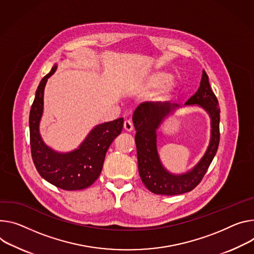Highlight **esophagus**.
Returning a JSON list of instances; mask_svg holds the SVG:
<instances>
[{"mask_svg": "<svg viewBox=\"0 0 254 254\" xmlns=\"http://www.w3.org/2000/svg\"><path fill=\"white\" fill-rule=\"evenodd\" d=\"M124 128L127 130V131H131L132 128H133V126L131 124L130 121H126L124 123Z\"/></svg>", "mask_w": 254, "mask_h": 254, "instance_id": "obj_1", "label": "esophagus"}]
</instances>
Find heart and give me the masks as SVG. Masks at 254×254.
Here are the masks:
<instances>
[{"mask_svg": "<svg viewBox=\"0 0 254 254\" xmlns=\"http://www.w3.org/2000/svg\"><path fill=\"white\" fill-rule=\"evenodd\" d=\"M171 74L160 70L156 71L154 73L149 74L142 82V88L144 90H150V89L161 88L159 97L162 100H168L172 98V96L175 94L178 88V83L174 80H171Z\"/></svg>", "mask_w": 254, "mask_h": 254, "instance_id": "1", "label": "heart"}]
</instances>
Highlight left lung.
Returning a JSON list of instances; mask_svg holds the SVG:
<instances>
[{"mask_svg": "<svg viewBox=\"0 0 254 254\" xmlns=\"http://www.w3.org/2000/svg\"><path fill=\"white\" fill-rule=\"evenodd\" d=\"M186 104H198L210 114L212 136L210 146L199 163L191 171L182 175H172L163 168L156 146V129L179 105L169 102H146L140 104L133 112L132 123L136 131L134 141L139 173L145 187L153 193L176 195L191 191L203 178L217 153L220 143V107L204 71L197 92Z\"/></svg>", "mask_w": 254, "mask_h": 254, "instance_id": "left-lung-1", "label": "left lung"}]
</instances>
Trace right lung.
Segmentation results:
<instances>
[{"mask_svg": "<svg viewBox=\"0 0 254 254\" xmlns=\"http://www.w3.org/2000/svg\"><path fill=\"white\" fill-rule=\"evenodd\" d=\"M57 65L40 81L29 115L30 148L36 170L55 187L64 190H80L89 188L99 177L106 152L124 127V119L97 126L84 143L74 152L60 154L42 142L39 134V121L43 109V91L48 79Z\"/></svg>", "mask_w": 254, "mask_h": 254, "instance_id": "add662e5", "label": "right lung"}]
</instances>
